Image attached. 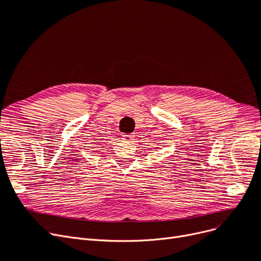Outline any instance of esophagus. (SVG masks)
Listing matches in <instances>:
<instances>
[{"mask_svg":"<svg viewBox=\"0 0 261 261\" xmlns=\"http://www.w3.org/2000/svg\"><path fill=\"white\" fill-rule=\"evenodd\" d=\"M133 139H134L133 134H123V136H122V140L127 141V142H131Z\"/></svg>","mask_w":261,"mask_h":261,"instance_id":"1","label":"esophagus"}]
</instances>
